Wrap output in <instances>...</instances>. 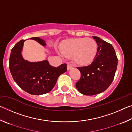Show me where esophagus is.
I'll return each mask as SVG.
<instances>
[{"label": "esophagus", "instance_id": "esophagus-1", "mask_svg": "<svg viewBox=\"0 0 132 132\" xmlns=\"http://www.w3.org/2000/svg\"><path fill=\"white\" fill-rule=\"evenodd\" d=\"M72 68H73L72 64H70V63H68V70H70V69H71Z\"/></svg>", "mask_w": 132, "mask_h": 132}]
</instances>
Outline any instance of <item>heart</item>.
Segmentation results:
<instances>
[{
  "mask_svg": "<svg viewBox=\"0 0 132 132\" xmlns=\"http://www.w3.org/2000/svg\"><path fill=\"white\" fill-rule=\"evenodd\" d=\"M98 46L91 38L71 39L64 42L61 46V52L64 56H74L76 63L80 65L91 63L96 56Z\"/></svg>",
  "mask_w": 132,
  "mask_h": 132,
  "instance_id": "b5f03b06",
  "label": "heart"
}]
</instances>
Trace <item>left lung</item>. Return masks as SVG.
Listing matches in <instances>:
<instances>
[{
  "label": "left lung",
  "instance_id": "1",
  "mask_svg": "<svg viewBox=\"0 0 132 132\" xmlns=\"http://www.w3.org/2000/svg\"><path fill=\"white\" fill-rule=\"evenodd\" d=\"M93 38L98 45L94 60L88 66L77 67L81 77L76 86L80 93L86 95L98 94L106 90L113 81L118 65L112 45L98 37Z\"/></svg>",
  "mask_w": 132,
  "mask_h": 132
}]
</instances>
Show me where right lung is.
<instances>
[{
  "instance_id": "right-lung-1",
  "label": "right lung",
  "mask_w": 132,
  "mask_h": 132,
  "mask_svg": "<svg viewBox=\"0 0 132 132\" xmlns=\"http://www.w3.org/2000/svg\"><path fill=\"white\" fill-rule=\"evenodd\" d=\"M45 46V41L39 37L30 38ZM21 40L11 51L9 68L13 79L20 87L32 95L48 93L54 87L57 78L67 71V64L58 67L51 66L48 61L30 62L23 59L21 55L24 42Z\"/></svg>"
}]
</instances>
